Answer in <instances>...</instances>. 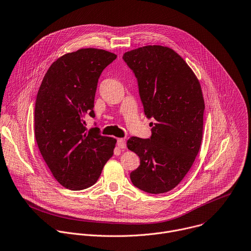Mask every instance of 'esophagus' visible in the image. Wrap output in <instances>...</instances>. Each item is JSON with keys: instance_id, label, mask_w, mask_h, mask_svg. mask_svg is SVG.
I'll use <instances>...</instances> for the list:
<instances>
[{"instance_id": "obj_1", "label": "esophagus", "mask_w": 251, "mask_h": 251, "mask_svg": "<svg viewBox=\"0 0 251 251\" xmlns=\"http://www.w3.org/2000/svg\"><path fill=\"white\" fill-rule=\"evenodd\" d=\"M117 146L120 149H125L126 148V140L125 139H118L117 140Z\"/></svg>"}]
</instances>
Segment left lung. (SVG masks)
Returning a JSON list of instances; mask_svg holds the SVG:
<instances>
[{"label":"left lung","mask_w":251,"mask_h":251,"mask_svg":"<svg viewBox=\"0 0 251 251\" xmlns=\"http://www.w3.org/2000/svg\"><path fill=\"white\" fill-rule=\"evenodd\" d=\"M123 59L138 79L145 114L155 120L151 139L127 141L140 157L131 181L148 193L169 192L185 177L200 150L205 102L199 79L166 46L139 47L124 53Z\"/></svg>","instance_id":"8db88e82"}]
</instances>
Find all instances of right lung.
Listing matches in <instances>:
<instances>
[{"mask_svg":"<svg viewBox=\"0 0 251 251\" xmlns=\"http://www.w3.org/2000/svg\"><path fill=\"white\" fill-rule=\"evenodd\" d=\"M117 55L98 48L66 53L52 63L37 93L34 135L54 178L70 190L93 186L113 155L116 139L87 131L102 71Z\"/></svg>","mask_w":251,"mask_h":251,"instance_id":"1","label":"right lung"}]
</instances>
